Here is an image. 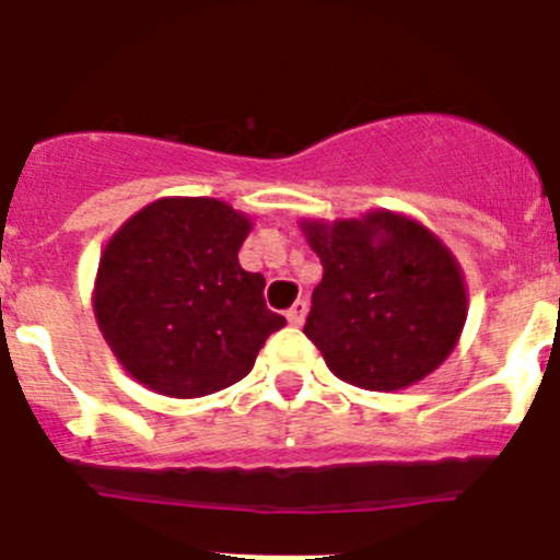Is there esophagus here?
<instances>
[{
  "label": "esophagus",
  "mask_w": 560,
  "mask_h": 560,
  "mask_svg": "<svg viewBox=\"0 0 560 560\" xmlns=\"http://www.w3.org/2000/svg\"><path fill=\"white\" fill-rule=\"evenodd\" d=\"M305 314H308V303H305V300H296V303L285 311V319H289L294 328H300V325L305 323Z\"/></svg>",
  "instance_id": "1"
}]
</instances>
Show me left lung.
Wrapping results in <instances>:
<instances>
[{
	"label": "left lung",
	"instance_id": "left-lung-1",
	"mask_svg": "<svg viewBox=\"0 0 560 560\" xmlns=\"http://www.w3.org/2000/svg\"><path fill=\"white\" fill-rule=\"evenodd\" d=\"M323 260L305 336L336 378L398 393L443 364L468 316V285L454 252L412 215L303 219Z\"/></svg>",
	"mask_w": 560,
	"mask_h": 560
}]
</instances>
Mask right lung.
Returning <instances> with one entry per match:
<instances>
[{
    "mask_svg": "<svg viewBox=\"0 0 560 560\" xmlns=\"http://www.w3.org/2000/svg\"><path fill=\"white\" fill-rule=\"evenodd\" d=\"M252 219L207 196H165L108 237L92 311L120 368L167 398H205L249 375L285 319L264 275L241 269Z\"/></svg>",
    "mask_w": 560,
    "mask_h": 560,
    "instance_id": "obj_1",
    "label": "right lung"
}]
</instances>
